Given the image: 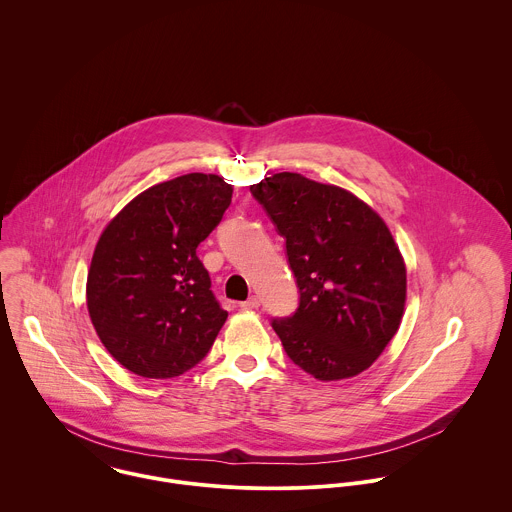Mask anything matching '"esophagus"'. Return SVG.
Here are the masks:
<instances>
[{
	"label": "esophagus",
	"instance_id": "34e87169",
	"mask_svg": "<svg viewBox=\"0 0 512 512\" xmlns=\"http://www.w3.org/2000/svg\"><path fill=\"white\" fill-rule=\"evenodd\" d=\"M240 307H242L244 311L258 309V307H260V297H258V295H252V297H248L246 301H242V303H240Z\"/></svg>",
	"mask_w": 512,
	"mask_h": 512
}]
</instances>
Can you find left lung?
<instances>
[{"instance_id": "obj_1", "label": "left lung", "mask_w": 512, "mask_h": 512, "mask_svg": "<svg viewBox=\"0 0 512 512\" xmlns=\"http://www.w3.org/2000/svg\"><path fill=\"white\" fill-rule=\"evenodd\" d=\"M250 193L284 236L299 290L295 313L272 319L286 355L317 380L361 374L404 313L406 266L388 226L353 193L299 173Z\"/></svg>"}]
</instances>
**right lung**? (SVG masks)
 Wrapping results in <instances>:
<instances>
[{
  "mask_svg": "<svg viewBox=\"0 0 512 512\" xmlns=\"http://www.w3.org/2000/svg\"><path fill=\"white\" fill-rule=\"evenodd\" d=\"M230 199L219 175L189 173L149 187L104 228L86 305L102 345L130 372L173 378L211 351L228 313L197 248Z\"/></svg>",
  "mask_w": 512,
  "mask_h": 512,
  "instance_id": "1",
  "label": "right lung"
}]
</instances>
